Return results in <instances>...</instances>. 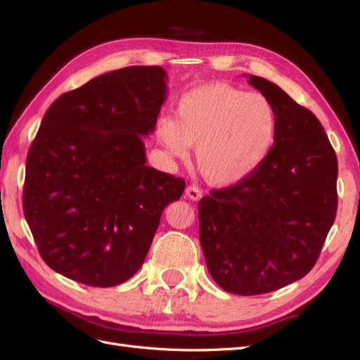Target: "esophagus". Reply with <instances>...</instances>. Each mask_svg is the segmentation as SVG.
Segmentation results:
<instances>
[{
  "label": "esophagus",
  "mask_w": 360,
  "mask_h": 360,
  "mask_svg": "<svg viewBox=\"0 0 360 360\" xmlns=\"http://www.w3.org/2000/svg\"><path fill=\"white\" fill-rule=\"evenodd\" d=\"M184 193H186V197L189 200H193V201H198L202 197V191L198 189L197 186H188L186 191H184Z\"/></svg>",
  "instance_id": "34e87169"
}]
</instances>
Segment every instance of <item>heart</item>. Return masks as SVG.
<instances>
[{"mask_svg": "<svg viewBox=\"0 0 360 360\" xmlns=\"http://www.w3.org/2000/svg\"><path fill=\"white\" fill-rule=\"evenodd\" d=\"M278 115L259 93H246L224 82L197 86L180 97L176 115L160 117L156 136L177 159L197 147L195 162L213 186L228 188L263 165L275 146Z\"/></svg>", "mask_w": 360, "mask_h": 360, "instance_id": "obj_1", "label": "heart"}]
</instances>
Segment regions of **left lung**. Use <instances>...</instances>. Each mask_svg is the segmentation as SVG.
<instances>
[{"instance_id":"8db88e82","label":"left lung","mask_w":360,"mask_h":360,"mask_svg":"<svg viewBox=\"0 0 360 360\" xmlns=\"http://www.w3.org/2000/svg\"><path fill=\"white\" fill-rule=\"evenodd\" d=\"M248 82L274 103L278 134L252 176L201 198L200 242L221 288L257 296L302 279L335 222L338 160L319 118L274 82Z\"/></svg>"}]
</instances>
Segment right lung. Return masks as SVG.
<instances>
[{
  "mask_svg": "<svg viewBox=\"0 0 360 360\" xmlns=\"http://www.w3.org/2000/svg\"><path fill=\"white\" fill-rule=\"evenodd\" d=\"M167 72L130 66L53 102L27 158L24 214L43 261L91 287H115L143 266L183 179L146 165L143 136L167 99Z\"/></svg>",
  "mask_w": 360,
  "mask_h": 360,
  "instance_id": "1",
  "label": "right lung"
}]
</instances>
